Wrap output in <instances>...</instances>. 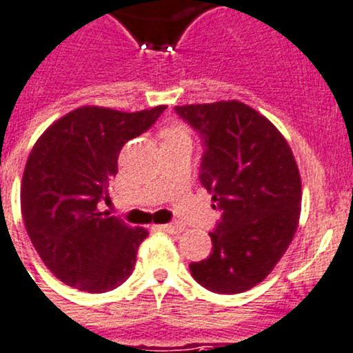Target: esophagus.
Instances as JSON below:
<instances>
[{"label": "esophagus", "instance_id": "obj_1", "mask_svg": "<svg viewBox=\"0 0 353 353\" xmlns=\"http://www.w3.org/2000/svg\"><path fill=\"white\" fill-rule=\"evenodd\" d=\"M161 229L167 232H183L185 225L179 222H170V223H165V225H161Z\"/></svg>", "mask_w": 353, "mask_h": 353}]
</instances>
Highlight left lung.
<instances>
[{"label":"left lung","mask_w":353,"mask_h":353,"mask_svg":"<svg viewBox=\"0 0 353 353\" xmlns=\"http://www.w3.org/2000/svg\"><path fill=\"white\" fill-rule=\"evenodd\" d=\"M202 142L201 179L220 211L208 259L190 263L201 286L234 295L259 284L290 247L302 183L286 139L240 101L176 106Z\"/></svg>","instance_id":"obj_1"}]
</instances>
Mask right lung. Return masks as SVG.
Returning <instances> with one entry per match:
<instances>
[{
  "label": "right lung",
  "mask_w": 353,
  "mask_h": 353,
  "mask_svg": "<svg viewBox=\"0 0 353 353\" xmlns=\"http://www.w3.org/2000/svg\"><path fill=\"white\" fill-rule=\"evenodd\" d=\"M167 106L137 113L83 106L49 125L33 145L21 185V211L33 247L67 286L104 293L133 272L147 238L99 210L119 172L125 142L145 133Z\"/></svg>",
  "instance_id": "1"
}]
</instances>
